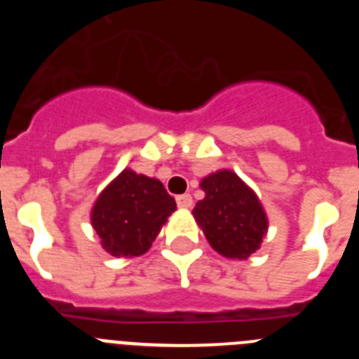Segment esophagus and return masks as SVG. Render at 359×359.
I'll return each instance as SVG.
<instances>
[{
    "label": "esophagus",
    "mask_w": 359,
    "mask_h": 359,
    "mask_svg": "<svg viewBox=\"0 0 359 359\" xmlns=\"http://www.w3.org/2000/svg\"><path fill=\"white\" fill-rule=\"evenodd\" d=\"M176 203H177V207H180V208H190V207H192V196H190V194L177 196Z\"/></svg>",
    "instance_id": "obj_1"
}]
</instances>
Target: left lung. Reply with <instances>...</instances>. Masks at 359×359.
Here are the masks:
<instances>
[{
    "label": "left lung",
    "instance_id": "1",
    "mask_svg": "<svg viewBox=\"0 0 359 359\" xmlns=\"http://www.w3.org/2000/svg\"><path fill=\"white\" fill-rule=\"evenodd\" d=\"M199 187L205 198L196 203L192 215L208 244L226 259H248L268 233V215L259 196L230 169L208 174Z\"/></svg>",
    "mask_w": 359,
    "mask_h": 359
}]
</instances>
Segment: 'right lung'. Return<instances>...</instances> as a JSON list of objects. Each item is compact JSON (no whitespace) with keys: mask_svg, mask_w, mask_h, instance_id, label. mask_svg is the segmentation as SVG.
<instances>
[{"mask_svg":"<svg viewBox=\"0 0 359 359\" xmlns=\"http://www.w3.org/2000/svg\"><path fill=\"white\" fill-rule=\"evenodd\" d=\"M174 210L160 180L123 169L93 203L91 226L109 255L131 259L151 248Z\"/></svg>","mask_w":359,"mask_h":359,"instance_id":"obj_1","label":"right lung"}]
</instances>
